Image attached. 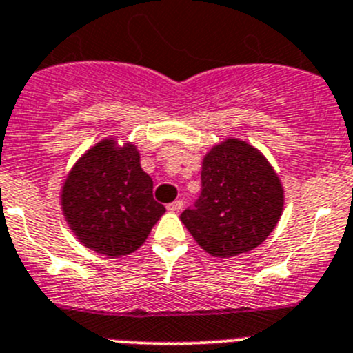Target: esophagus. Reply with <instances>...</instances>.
I'll list each match as a JSON object with an SVG mask.
<instances>
[{
  "instance_id": "34e87169",
  "label": "esophagus",
  "mask_w": 353,
  "mask_h": 353,
  "mask_svg": "<svg viewBox=\"0 0 353 353\" xmlns=\"http://www.w3.org/2000/svg\"><path fill=\"white\" fill-rule=\"evenodd\" d=\"M183 200H174V202H170L169 205H167V210H169V212H179L181 209H183Z\"/></svg>"
}]
</instances>
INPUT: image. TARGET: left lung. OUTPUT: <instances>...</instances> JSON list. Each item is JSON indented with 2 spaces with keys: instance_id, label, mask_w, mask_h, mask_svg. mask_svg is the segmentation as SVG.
Returning <instances> with one entry per match:
<instances>
[{
  "instance_id": "8db88e82",
  "label": "left lung",
  "mask_w": 353,
  "mask_h": 353,
  "mask_svg": "<svg viewBox=\"0 0 353 353\" xmlns=\"http://www.w3.org/2000/svg\"><path fill=\"white\" fill-rule=\"evenodd\" d=\"M284 190L266 158L251 144L226 139L202 163V193L181 221L203 251L232 258L252 251L273 232Z\"/></svg>"
}]
</instances>
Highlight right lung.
<instances>
[{
  "label": "right lung",
  "mask_w": 353,
  "mask_h": 353,
  "mask_svg": "<svg viewBox=\"0 0 353 353\" xmlns=\"http://www.w3.org/2000/svg\"><path fill=\"white\" fill-rule=\"evenodd\" d=\"M62 210L81 243L120 258L143 245L165 207L153 199V179L141 169L136 146L106 139L69 172Z\"/></svg>",
  "instance_id": "1"
}]
</instances>
